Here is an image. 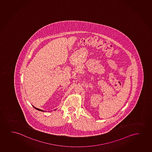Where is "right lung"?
I'll use <instances>...</instances> for the list:
<instances>
[{
	"instance_id": "obj_1",
	"label": "right lung",
	"mask_w": 152,
	"mask_h": 152,
	"mask_svg": "<svg viewBox=\"0 0 152 152\" xmlns=\"http://www.w3.org/2000/svg\"><path fill=\"white\" fill-rule=\"evenodd\" d=\"M34 107L35 108V109H36V110H39V111H42V112H44V110H40V109H38V108H36V107Z\"/></svg>"
}]
</instances>
